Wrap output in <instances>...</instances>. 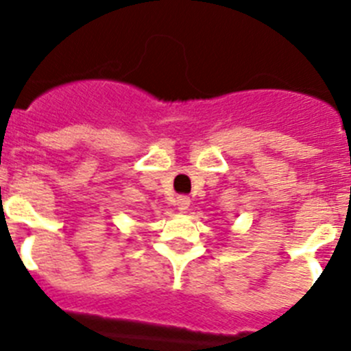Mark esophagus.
<instances>
[{
  "label": "esophagus",
  "instance_id": "1",
  "mask_svg": "<svg viewBox=\"0 0 351 351\" xmlns=\"http://www.w3.org/2000/svg\"><path fill=\"white\" fill-rule=\"evenodd\" d=\"M176 206H178V209L181 210V213H186V210H188V207H190V197H186V195L178 197V200H176Z\"/></svg>",
  "mask_w": 351,
  "mask_h": 351
}]
</instances>
